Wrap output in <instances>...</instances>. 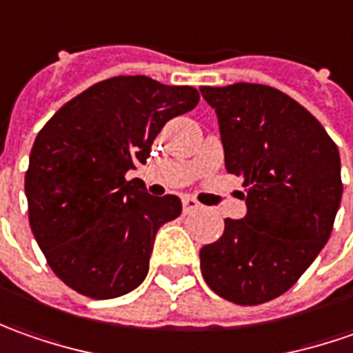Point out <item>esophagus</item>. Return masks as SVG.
<instances>
[{"label": "esophagus", "mask_w": 353, "mask_h": 353, "mask_svg": "<svg viewBox=\"0 0 353 353\" xmlns=\"http://www.w3.org/2000/svg\"><path fill=\"white\" fill-rule=\"evenodd\" d=\"M181 203H183V213H195L201 209V203L193 197H183Z\"/></svg>", "instance_id": "esophagus-1"}]
</instances>
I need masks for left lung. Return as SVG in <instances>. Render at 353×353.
<instances>
[{"instance_id":"8db88e82","label":"left lung","mask_w":353,"mask_h":353,"mask_svg":"<svg viewBox=\"0 0 353 353\" xmlns=\"http://www.w3.org/2000/svg\"><path fill=\"white\" fill-rule=\"evenodd\" d=\"M219 117L228 174L244 177L248 213L199 252L219 297L261 305L283 295L328 242L342 201L338 146L287 93L263 83L203 85Z\"/></svg>"}]
</instances>
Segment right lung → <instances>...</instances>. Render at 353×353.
<instances>
[{"mask_svg":"<svg viewBox=\"0 0 353 353\" xmlns=\"http://www.w3.org/2000/svg\"><path fill=\"white\" fill-rule=\"evenodd\" d=\"M197 103L191 85L115 76L70 99L41 128L25 174L29 225L70 289L115 299L144 281L154 236L179 216L181 201L148 195L127 172L148 158L170 119Z\"/></svg>","mask_w":353,"mask_h":353,"instance_id":"right-lung-1","label":"right lung"}]
</instances>
